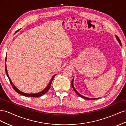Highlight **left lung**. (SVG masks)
Returning <instances> with one entry per match:
<instances>
[{"instance_id": "obj_1", "label": "left lung", "mask_w": 126, "mask_h": 126, "mask_svg": "<svg viewBox=\"0 0 126 126\" xmlns=\"http://www.w3.org/2000/svg\"><path fill=\"white\" fill-rule=\"evenodd\" d=\"M116 38H117V40L119 41V44H120V45L121 46V41H120V40L119 39V37H118L117 36H116ZM73 81H74V79L72 80V81H71V86H72V87L73 88V89H74V90L75 91V93L77 94L78 96H79L80 97H81V98H84V99H87V100H93V99H96V98H87V97H84V96H82L81 94H80L79 93H78L77 91V90H76V89L75 88V87H74V85H73Z\"/></svg>"}]
</instances>
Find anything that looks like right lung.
Returning <instances> with one entry per match:
<instances>
[{
    "instance_id": "1",
    "label": "right lung",
    "mask_w": 126,
    "mask_h": 126,
    "mask_svg": "<svg viewBox=\"0 0 126 126\" xmlns=\"http://www.w3.org/2000/svg\"><path fill=\"white\" fill-rule=\"evenodd\" d=\"M6 59H7V55H6V56L5 61H6ZM5 71H6V75H7V77H8V79H9V81H10V84L11 85V86H12V87H13V89H14L15 91H16L17 93L19 94H21V95H23V96H26V97H40V96H43V95L45 93H46L47 92V91L49 90V89H50V86H51V84L52 81V80H53V79H54L55 76L56 75H56H54V76H52V78L51 79L50 81V82H49V84H48V85L47 86V87L46 88H45L44 90L41 91L40 93H37V94H26V93L21 92V91H20V90H19L15 86V85L13 84V83L12 82H11V80H10V78H9V76H8V72H7V67H6V63H5Z\"/></svg>"
}]
</instances>
